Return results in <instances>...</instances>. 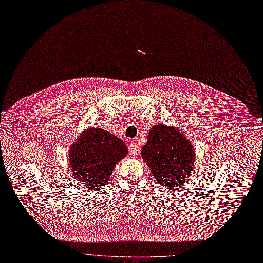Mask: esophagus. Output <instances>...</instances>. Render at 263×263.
<instances>
[{"label": "esophagus", "mask_w": 263, "mask_h": 263, "mask_svg": "<svg viewBox=\"0 0 263 263\" xmlns=\"http://www.w3.org/2000/svg\"><path fill=\"white\" fill-rule=\"evenodd\" d=\"M128 151H129V154L132 156H137L138 153H139V147L137 144L135 143H132L129 146H128Z\"/></svg>", "instance_id": "esophagus-1"}]
</instances>
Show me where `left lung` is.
<instances>
[{
    "label": "left lung",
    "mask_w": 263,
    "mask_h": 263,
    "mask_svg": "<svg viewBox=\"0 0 263 263\" xmlns=\"http://www.w3.org/2000/svg\"><path fill=\"white\" fill-rule=\"evenodd\" d=\"M141 155L157 182L170 189L185 182L194 168L195 152L190 141L174 127L163 124L149 130Z\"/></svg>",
    "instance_id": "obj_1"
}]
</instances>
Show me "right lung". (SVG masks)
Listing matches in <instances>:
<instances>
[{
    "label": "right lung",
    "instance_id": "right-lung-1",
    "mask_svg": "<svg viewBox=\"0 0 263 263\" xmlns=\"http://www.w3.org/2000/svg\"><path fill=\"white\" fill-rule=\"evenodd\" d=\"M126 154L122 140L102 128H90L71 146L69 165L78 181L96 191L108 183L114 167Z\"/></svg>",
    "mask_w": 263,
    "mask_h": 263
}]
</instances>
